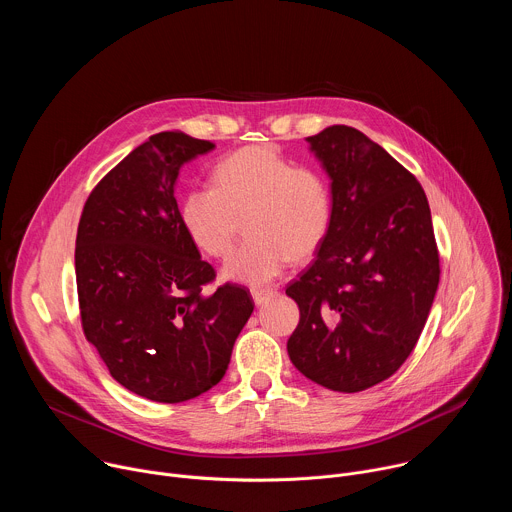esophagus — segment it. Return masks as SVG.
<instances>
[{
	"label": "esophagus",
	"instance_id": "esophagus-1",
	"mask_svg": "<svg viewBox=\"0 0 512 512\" xmlns=\"http://www.w3.org/2000/svg\"><path fill=\"white\" fill-rule=\"evenodd\" d=\"M277 294H279V291H277L275 287H253V289H251V296H253V300H255L257 306H261V304L273 300Z\"/></svg>",
	"mask_w": 512,
	"mask_h": 512
}]
</instances>
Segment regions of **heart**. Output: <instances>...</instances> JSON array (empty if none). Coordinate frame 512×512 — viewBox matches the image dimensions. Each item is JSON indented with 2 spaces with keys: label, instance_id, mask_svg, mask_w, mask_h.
Instances as JSON below:
<instances>
[{
  "label": "heart",
  "instance_id": "obj_1",
  "mask_svg": "<svg viewBox=\"0 0 512 512\" xmlns=\"http://www.w3.org/2000/svg\"><path fill=\"white\" fill-rule=\"evenodd\" d=\"M249 237L227 259V279L261 285L291 261L314 255L326 241L334 200L326 176L296 166L271 145H247L212 170V186H192L180 200L182 225L210 257H225L241 218Z\"/></svg>",
  "mask_w": 512,
  "mask_h": 512
}]
</instances>
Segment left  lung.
I'll return each mask as SVG.
<instances>
[{"label": "left lung", "instance_id": "left-lung-1", "mask_svg": "<svg viewBox=\"0 0 512 512\" xmlns=\"http://www.w3.org/2000/svg\"><path fill=\"white\" fill-rule=\"evenodd\" d=\"M332 184V227L285 294L300 308L287 340L294 367L338 393L399 371L429 316L440 255L417 178L348 125L308 137Z\"/></svg>", "mask_w": 512, "mask_h": 512}]
</instances>
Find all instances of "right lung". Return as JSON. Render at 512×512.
Wrapping results in <instances>:
<instances>
[{
	"mask_svg": "<svg viewBox=\"0 0 512 512\" xmlns=\"http://www.w3.org/2000/svg\"><path fill=\"white\" fill-rule=\"evenodd\" d=\"M212 141L162 131L89 194L77 231L81 322L111 377L156 403L194 399L221 381L253 314L249 289L225 283L182 225L180 168Z\"/></svg>",
	"mask_w": 512,
	"mask_h": 512,
	"instance_id": "obj_1",
	"label": "right lung"
}]
</instances>
